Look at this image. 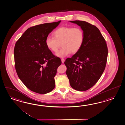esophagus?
<instances>
[{
  "instance_id": "esophagus-1",
  "label": "esophagus",
  "mask_w": 125,
  "mask_h": 125,
  "mask_svg": "<svg viewBox=\"0 0 125 125\" xmlns=\"http://www.w3.org/2000/svg\"><path fill=\"white\" fill-rule=\"evenodd\" d=\"M61 61H62V63H64L65 60H64V59H63V58H62L61 59Z\"/></svg>"
}]
</instances>
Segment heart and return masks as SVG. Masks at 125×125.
Here are the masks:
<instances>
[{
	"label": "heart",
	"mask_w": 125,
	"mask_h": 125,
	"mask_svg": "<svg viewBox=\"0 0 125 125\" xmlns=\"http://www.w3.org/2000/svg\"><path fill=\"white\" fill-rule=\"evenodd\" d=\"M53 37L48 36L46 39V44L52 51L56 52L61 47L62 48L56 55L64 58L72 53H76L83 45L84 34L79 28L62 27L56 29L52 33Z\"/></svg>",
	"instance_id": "obj_1"
}]
</instances>
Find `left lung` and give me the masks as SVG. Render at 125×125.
<instances>
[{"label": "left lung", "mask_w": 125, "mask_h": 125, "mask_svg": "<svg viewBox=\"0 0 125 125\" xmlns=\"http://www.w3.org/2000/svg\"><path fill=\"white\" fill-rule=\"evenodd\" d=\"M79 26L84 34L80 50L64 62L66 73L73 89L85 91L93 86L106 67L108 49L106 41L95 26L83 21H69Z\"/></svg>", "instance_id": "left-lung-1"}]
</instances>
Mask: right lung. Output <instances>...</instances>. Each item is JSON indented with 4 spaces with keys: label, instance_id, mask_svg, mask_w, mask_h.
Masks as SVG:
<instances>
[{
    "label": "right lung",
    "instance_id": "1",
    "mask_svg": "<svg viewBox=\"0 0 125 125\" xmlns=\"http://www.w3.org/2000/svg\"><path fill=\"white\" fill-rule=\"evenodd\" d=\"M60 22L30 27L15 45L14 57L17 73L25 86L35 93L46 94L54 88V77L62 62L48 48L46 39Z\"/></svg>",
    "mask_w": 125,
    "mask_h": 125
}]
</instances>
